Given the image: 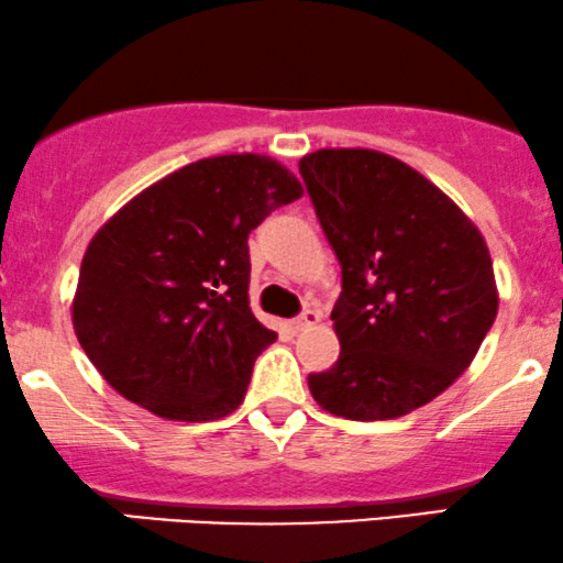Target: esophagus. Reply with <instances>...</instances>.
<instances>
[{"mask_svg":"<svg viewBox=\"0 0 563 563\" xmlns=\"http://www.w3.org/2000/svg\"><path fill=\"white\" fill-rule=\"evenodd\" d=\"M319 321H321V313H319V310L306 308V310H302V313L297 316V319L292 321V329H297V332H302V329L316 327V323H319Z\"/></svg>","mask_w":563,"mask_h":563,"instance_id":"34e87169","label":"esophagus"}]
</instances>
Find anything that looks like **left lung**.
Returning a JSON list of instances; mask_svg holds the SVG:
<instances>
[{
    "label": "left lung",
    "mask_w": 563,
    "mask_h": 563,
    "mask_svg": "<svg viewBox=\"0 0 563 563\" xmlns=\"http://www.w3.org/2000/svg\"><path fill=\"white\" fill-rule=\"evenodd\" d=\"M316 216L342 266L332 321L340 358L310 374L323 411L398 419L466 372L498 313L490 250L451 197L376 150L300 161Z\"/></svg>",
    "instance_id": "8db88e82"
}]
</instances>
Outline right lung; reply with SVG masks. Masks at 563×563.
I'll return each mask as SVG.
<instances>
[{
	"mask_svg": "<svg viewBox=\"0 0 563 563\" xmlns=\"http://www.w3.org/2000/svg\"><path fill=\"white\" fill-rule=\"evenodd\" d=\"M302 195L266 155L189 163L125 202L86 247L73 329L125 400L174 421L240 408L276 340L250 310L247 236Z\"/></svg>",
	"mask_w": 563,
	"mask_h": 563,
	"instance_id": "right-lung-1",
	"label": "right lung"
}]
</instances>
